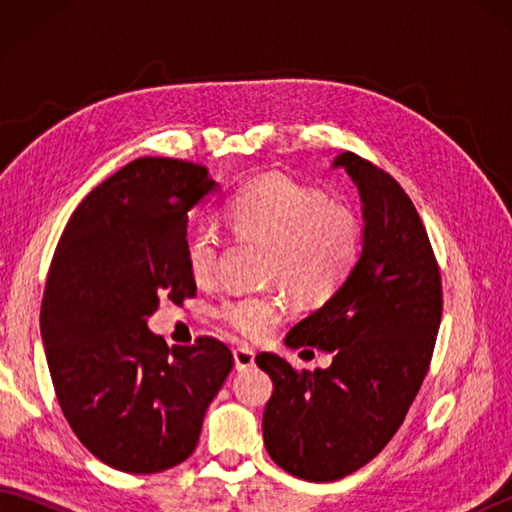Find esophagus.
Here are the masks:
<instances>
[{
	"mask_svg": "<svg viewBox=\"0 0 512 512\" xmlns=\"http://www.w3.org/2000/svg\"><path fill=\"white\" fill-rule=\"evenodd\" d=\"M233 361H235L237 372H242V369H248L255 365V352L246 345H239L233 350Z\"/></svg>",
	"mask_w": 512,
	"mask_h": 512,
	"instance_id": "esophagus-1",
	"label": "esophagus"
}]
</instances>
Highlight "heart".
<instances>
[{"label": "heart", "instance_id": "1", "mask_svg": "<svg viewBox=\"0 0 512 512\" xmlns=\"http://www.w3.org/2000/svg\"><path fill=\"white\" fill-rule=\"evenodd\" d=\"M226 222L237 235L270 244L268 279L284 281L297 297H332L356 266L361 222L352 209L330 202L323 191L284 176H264L239 189L226 206ZM222 231L213 222H195L184 239L191 277L211 284L220 270ZM226 328L262 339L286 317L279 292H235L215 310Z\"/></svg>", "mask_w": 512, "mask_h": 512}]
</instances>
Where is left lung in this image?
Segmentation results:
<instances>
[{
  "label": "left lung",
  "instance_id": "1",
  "mask_svg": "<svg viewBox=\"0 0 512 512\" xmlns=\"http://www.w3.org/2000/svg\"><path fill=\"white\" fill-rule=\"evenodd\" d=\"M363 200V253L336 295L286 336L319 347L328 369H295L262 352L273 378L264 444L281 469L308 482H334L372 462L400 429L429 372L442 317V279L411 198L385 169L345 151Z\"/></svg>",
  "mask_w": 512,
  "mask_h": 512
}]
</instances>
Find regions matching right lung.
<instances>
[{
  "mask_svg": "<svg viewBox=\"0 0 512 512\" xmlns=\"http://www.w3.org/2000/svg\"><path fill=\"white\" fill-rule=\"evenodd\" d=\"M213 189L195 162L132 160L85 195L54 250L41 303L54 394L83 447L123 473L187 460L233 369L213 336L169 350L147 330L160 299L195 297L187 220Z\"/></svg>",
  "mask_w": 512,
  "mask_h": 512,
  "instance_id": "right-lung-1",
  "label": "right lung"
}]
</instances>
